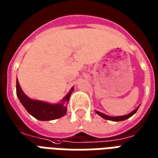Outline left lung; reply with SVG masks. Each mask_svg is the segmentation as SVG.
<instances>
[{
	"instance_id": "obj_1",
	"label": "left lung",
	"mask_w": 158,
	"mask_h": 158,
	"mask_svg": "<svg viewBox=\"0 0 158 158\" xmlns=\"http://www.w3.org/2000/svg\"><path fill=\"white\" fill-rule=\"evenodd\" d=\"M138 109H139V107H138L136 109H135L134 111H132L131 114H126V115H123V116H117V117H112V116L106 115V114H103V113H100L98 112V111H96V113L98 114V115L101 116L102 118H105V119H108V120H112V121H122V120L127 119V118L131 117L133 114H135L136 113V111H137Z\"/></svg>"
}]
</instances>
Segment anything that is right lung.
Returning a JSON list of instances; mask_svg holds the SVG:
<instances>
[{
	"mask_svg": "<svg viewBox=\"0 0 158 158\" xmlns=\"http://www.w3.org/2000/svg\"><path fill=\"white\" fill-rule=\"evenodd\" d=\"M72 90L73 88H71L70 93L64 98L62 103L50 104L43 101L30 99L21 89L19 82L17 79V95L20 102L31 115L40 120H52L65 115L66 114V106L64 105V102L69 101Z\"/></svg>",
	"mask_w": 158,
	"mask_h": 158,
	"instance_id": "right-lung-1",
	"label": "right lung"
}]
</instances>
